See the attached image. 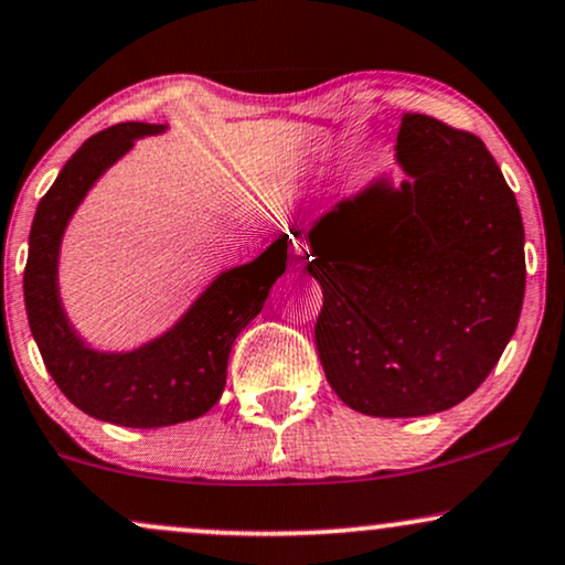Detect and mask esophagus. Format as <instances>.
Segmentation results:
<instances>
[{
	"mask_svg": "<svg viewBox=\"0 0 565 565\" xmlns=\"http://www.w3.org/2000/svg\"><path fill=\"white\" fill-rule=\"evenodd\" d=\"M291 265H297V268H302V265H308V260H310V249H308V244H302V242H291Z\"/></svg>",
	"mask_w": 565,
	"mask_h": 565,
	"instance_id": "esophagus-1",
	"label": "esophagus"
}]
</instances>
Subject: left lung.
I'll use <instances>...</instances> for the list:
<instances>
[{
	"label": "left lung",
	"instance_id": "8db88e82",
	"mask_svg": "<svg viewBox=\"0 0 565 565\" xmlns=\"http://www.w3.org/2000/svg\"><path fill=\"white\" fill-rule=\"evenodd\" d=\"M403 181L376 175L305 231L323 308L331 390L363 416L416 418L463 403L519 323L526 260L519 202L479 136L405 115Z\"/></svg>",
	"mask_w": 565,
	"mask_h": 565
}]
</instances>
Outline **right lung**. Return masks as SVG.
Masks as SVG:
<instances>
[{
	"label": "right lung",
	"mask_w": 565,
	"mask_h": 565,
	"mask_svg": "<svg viewBox=\"0 0 565 565\" xmlns=\"http://www.w3.org/2000/svg\"><path fill=\"white\" fill-rule=\"evenodd\" d=\"M160 124H120L84 141L39 202L23 274L25 312L46 371L86 416L128 429H160L205 416L226 386L234 339L263 310L287 270L281 234L255 260L221 270L171 329L134 350H97L73 329L60 297V247L92 186Z\"/></svg>",
	"instance_id": "add662e5"
}]
</instances>
